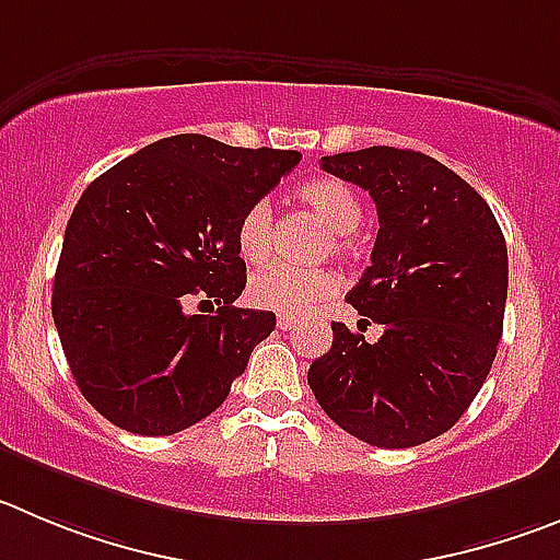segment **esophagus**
I'll return each mask as SVG.
<instances>
[{
  "label": "esophagus",
  "mask_w": 560,
  "mask_h": 560,
  "mask_svg": "<svg viewBox=\"0 0 560 560\" xmlns=\"http://www.w3.org/2000/svg\"><path fill=\"white\" fill-rule=\"evenodd\" d=\"M292 323H295V317H290V315H279V317H276V326H279L281 331L292 328Z\"/></svg>",
  "instance_id": "esophagus-1"
}]
</instances>
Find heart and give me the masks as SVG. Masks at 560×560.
<instances>
[{"instance_id":"1","label":"heart","mask_w":560,"mask_h":560,"mask_svg":"<svg viewBox=\"0 0 560 560\" xmlns=\"http://www.w3.org/2000/svg\"><path fill=\"white\" fill-rule=\"evenodd\" d=\"M298 198L331 229V240H326L323 254L351 256L353 240L362 223V201L357 190L345 182L323 176L298 187ZM270 234H273V212L268 201L250 203L237 223V250L245 262H265L270 254ZM339 290V279L331 270H301L290 265H268L250 276L248 292L254 304L287 315H304L317 304L328 301Z\"/></svg>"}]
</instances>
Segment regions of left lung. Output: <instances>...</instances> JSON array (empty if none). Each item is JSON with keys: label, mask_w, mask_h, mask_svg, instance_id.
<instances>
[{"label": "left lung", "mask_w": 560, "mask_h": 560, "mask_svg": "<svg viewBox=\"0 0 560 560\" xmlns=\"http://www.w3.org/2000/svg\"><path fill=\"white\" fill-rule=\"evenodd\" d=\"M378 209L370 268L348 304L381 323L378 342L331 323V351L312 362L317 404L375 447H415L451 431L498 357L509 250L492 209L433 156L373 145L323 156ZM362 331V328H359Z\"/></svg>", "instance_id": "obj_1"}]
</instances>
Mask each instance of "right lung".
<instances>
[{
	"label": "right lung",
	"instance_id": "add662e5",
	"mask_svg": "<svg viewBox=\"0 0 560 560\" xmlns=\"http://www.w3.org/2000/svg\"><path fill=\"white\" fill-rule=\"evenodd\" d=\"M301 151L237 149L174 135L88 185L68 218L51 290L62 353L88 404L140 436H171L226 400L273 312L232 306L245 290L237 223ZM190 294L215 300L187 316Z\"/></svg>",
	"mask_w": 560,
	"mask_h": 560
}]
</instances>
